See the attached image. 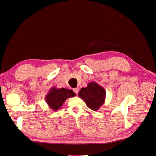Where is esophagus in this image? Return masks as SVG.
Masks as SVG:
<instances>
[{
	"label": "esophagus",
	"mask_w": 156,
	"mask_h": 156,
	"mask_svg": "<svg viewBox=\"0 0 156 156\" xmlns=\"http://www.w3.org/2000/svg\"><path fill=\"white\" fill-rule=\"evenodd\" d=\"M73 90V91H74V92L76 93V95H78V91H79V88H74V89Z\"/></svg>",
	"instance_id": "esophagus-1"
}]
</instances>
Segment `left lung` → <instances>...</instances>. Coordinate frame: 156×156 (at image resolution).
<instances>
[{"label":"left lung","mask_w":156,"mask_h":156,"mask_svg":"<svg viewBox=\"0 0 156 156\" xmlns=\"http://www.w3.org/2000/svg\"><path fill=\"white\" fill-rule=\"evenodd\" d=\"M78 96L83 100L89 108L97 111L105 102L106 91L97 82H90L87 87L80 90Z\"/></svg>","instance_id":"left-lung-1"}]
</instances>
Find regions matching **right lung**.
<instances>
[{
	"label": "right lung",
	"mask_w": 156,
	"mask_h": 156,
	"mask_svg": "<svg viewBox=\"0 0 156 156\" xmlns=\"http://www.w3.org/2000/svg\"><path fill=\"white\" fill-rule=\"evenodd\" d=\"M76 96L73 90L66 88H51L45 97V100L48 106L53 111H57L61 107L68 98Z\"/></svg>",
	"instance_id": "1"
}]
</instances>
